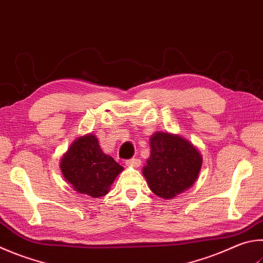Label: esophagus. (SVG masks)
<instances>
[{"label": "esophagus", "mask_w": 263, "mask_h": 263, "mask_svg": "<svg viewBox=\"0 0 263 263\" xmlns=\"http://www.w3.org/2000/svg\"><path fill=\"white\" fill-rule=\"evenodd\" d=\"M125 163H126V165L133 166V168H138V166H140L141 161H140V159H130V160H126Z\"/></svg>", "instance_id": "34e87169"}]
</instances>
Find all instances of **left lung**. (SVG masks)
Listing matches in <instances>:
<instances>
[{"mask_svg": "<svg viewBox=\"0 0 263 263\" xmlns=\"http://www.w3.org/2000/svg\"><path fill=\"white\" fill-rule=\"evenodd\" d=\"M151 156L142 174L153 193L171 199L194 184L202 159L190 141L170 133L151 137Z\"/></svg>", "mask_w": 263, "mask_h": 263, "instance_id": "left-lung-1", "label": "left lung"}]
</instances>
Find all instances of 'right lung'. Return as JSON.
I'll list each match as a JSON object with an SVG mask.
<instances>
[{
    "label": "right lung",
    "instance_id": "right-lung-1",
    "mask_svg": "<svg viewBox=\"0 0 263 263\" xmlns=\"http://www.w3.org/2000/svg\"><path fill=\"white\" fill-rule=\"evenodd\" d=\"M61 170L77 192L99 198L108 193L123 166L104 154L97 137L88 135L70 146L61 161Z\"/></svg>",
    "mask_w": 263,
    "mask_h": 263
}]
</instances>
